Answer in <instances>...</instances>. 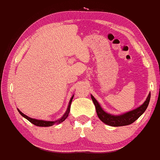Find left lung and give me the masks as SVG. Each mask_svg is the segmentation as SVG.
<instances>
[{
	"mask_svg": "<svg viewBox=\"0 0 160 160\" xmlns=\"http://www.w3.org/2000/svg\"><path fill=\"white\" fill-rule=\"evenodd\" d=\"M91 99L94 103L97 116L103 123H105L107 125L112 126V127H121V126H127L132 123L145 112L148 104H149L150 99H151V93H149L145 102L140 107L132 111H130L127 113L121 114V115H112V114L106 113L105 111L102 110L98 102L96 100V99L92 95Z\"/></svg>",
	"mask_w": 160,
	"mask_h": 160,
	"instance_id": "8db88e82",
	"label": "left lung"
}]
</instances>
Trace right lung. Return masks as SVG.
I'll list each match as a JSON object with an SVG mask.
<instances>
[{"mask_svg": "<svg viewBox=\"0 0 160 160\" xmlns=\"http://www.w3.org/2000/svg\"><path fill=\"white\" fill-rule=\"evenodd\" d=\"M73 97H74V96H72V98H71V99H70V101H69L68 108H67V112H66V113L64 114V115H63V117L61 118V119L58 120V121H42V120L33 119V118H31L28 117V116H26L25 114H24L22 112H20L19 110H18V112H19V113H20L21 115L23 116L24 118H26V119H27L28 121H29L30 122H31V123H33V124H34L36 126H38V127H51V126L54 125V123H61V122L64 121L66 118L68 117L69 113V111H70L71 102H72Z\"/></svg>", "mask_w": 160, "mask_h": 160, "instance_id": "obj_1", "label": "right lung"}]
</instances>
